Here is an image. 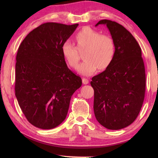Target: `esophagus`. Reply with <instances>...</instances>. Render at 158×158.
Masks as SVG:
<instances>
[{
    "instance_id": "34e87169",
    "label": "esophagus",
    "mask_w": 158,
    "mask_h": 158,
    "mask_svg": "<svg viewBox=\"0 0 158 158\" xmlns=\"http://www.w3.org/2000/svg\"><path fill=\"white\" fill-rule=\"evenodd\" d=\"M82 83L84 84H88L89 83V80L86 78H82Z\"/></svg>"
}]
</instances>
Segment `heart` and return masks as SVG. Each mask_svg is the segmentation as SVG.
I'll return each mask as SVG.
<instances>
[{
	"mask_svg": "<svg viewBox=\"0 0 158 158\" xmlns=\"http://www.w3.org/2000/svg\"><path fill=\"white\" fill-rule=\"evenodd\" d=\"M76 47L67 40L61 46V52L64 60L72 67L79 61V51L84 52L85 59L76 67L81 74L88 76L99 68L105 70L111 64L115 54V45L113 38L102 35L90 27H85L75 36Z\"/></svg>",
	"mask_w": 158,
	"mask_h": 158,
	"instance_id": "heart-1",
	"label": "heart"
}]
</instances>
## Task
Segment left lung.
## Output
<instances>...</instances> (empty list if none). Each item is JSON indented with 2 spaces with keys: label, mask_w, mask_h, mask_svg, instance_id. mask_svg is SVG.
Returning <instances> with one entry per match:
<instances>
[{
  "label": "left lung",
  "mask_w": 158,
  "mask_h": 158,
  "mask_svg": "<svg viewBox=\"0 0 158 158\" xmlns=\"http://www.w3.org/2000/svg\"><path fill=\"white\" fill-rule=\"evenodd\" d=\"M106 25L115 45L108 67L91 81L94 90V111L97 121L110 130L130 125L138 117L144 99L146 74L141 48L125 27L109 20Z\"/></svg>",
  "instance_id": "left-lung-1"
}]
</instances>
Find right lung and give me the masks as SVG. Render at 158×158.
Masks as SVG:
<instances>
[{
    "instance_id": "1",
    "label": "right lung",
    "mask_w": 158,
    "mask_h": 158,
    "mask_svg": "<svg viewBox=\"0 0 158 158\" xmlns=\"http://www.w3.org/2000/svg\"><path fill=\"white\" fill-rule=\"evenodd\" d=\"M78 23L47 22L22 41L16 55L15 95L31 125L41 129L59 126L66 118L72 95L82 79L69 68L61 46Z\"/></svg>"
}]
</instances>
